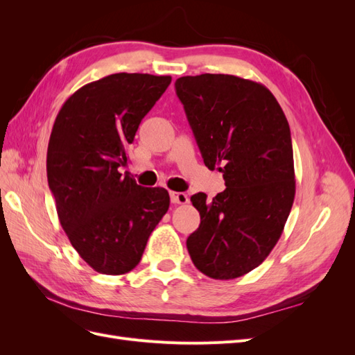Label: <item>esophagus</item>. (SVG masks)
Returning a JSON list of instances; mask_svg holds the SVG:
<instances>
[{"label": "esophagus", "mask_w": 355, "mask_h": 355, "mask_svg": "<svg viewBox=\"0 0 355 355\" xmlns=\"http://www.w3.org/2000/svg\"><path fill=\"white\" fill-rule=\"evenodd\" d=\"M170 200L173 204H187L189 201L185 192H170Z\"/></svg>", "instance_id": "34e87169"}]
</instances>
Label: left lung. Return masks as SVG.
<instances>
[{
  "label": "left lung",
  "mask_w": 355,
  "mask_h": 355,
  "mask_svg": "<svg viewBox=\"0 0 355 355\" xmlns=\"http://www.w3.org/2000/svg\"><path fill=\"white\" fill-rule=\"evenodd\" d=\"M201 157L223 173L211 201L191 197L200 227L187 247L197 270L231 280L259 266L282 237L295 200L292 136L265 85L235 75L201 73L175 83Z\"/></svg>",
  "instance_id": "8db88e82"
}]
</instances>
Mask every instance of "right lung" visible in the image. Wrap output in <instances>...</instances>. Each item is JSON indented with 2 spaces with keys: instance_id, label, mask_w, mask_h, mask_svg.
I'll return each instance as SVG.
<instances>
[{
  "instance_id": "obj_1",
  "label": "right lung",
  "mask_w": 355,
  "mask_h": 355,
  "mask_svg": "<svg viewBox=\"0 0 355 355\" xmlns=\"http://www.w3.org/2000/svg\"><path fill=\"white\" fill-rule=\"evenodd\" d=\"M171 77L112 73L63 103L47 149V179L62 228L94 271L121 275L141 262L168 210L164 188H144L120 173L142 118Z\"/></svg>"
}]
</instances>
